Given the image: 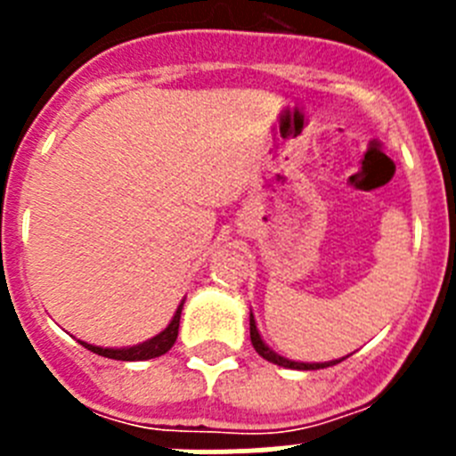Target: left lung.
<instances>
[{"instance_id": "8db88e82", "label": "left lung", "mask_w": 456, "mask_h": 456, "mask_svg": "<svg viewBox=\"0 0 456 456\" xmlns=\"http://www.w3.org/2000/svg\"><path fill=\"white\" fill-rule=\"evenodd\" d=\"M248 324H251V342L253 347H256V352L260 354V356L265 358V361H269V363H276L281 365V368H289V370H322V368H329V365H336L340 363V361H345L347 356L342 358H336V361H324V363H301V361H289V358L281 356V354L273 352L272 347H269L267 342L263 340V336H260V331H257V324H256V317H253V313L248 315Z\"/></svg>"}]
</instances>
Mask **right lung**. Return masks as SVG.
<instances>
[{"label": "right lung", "mask_w": 456, "mask_h": 456, "mask_svg": "<svg viewBox=\"0 0 456 456\" xmlns=\"http://www.w3.org/2000/svg\"><path fill=\"white\" fill-rule=\"evenodd\" d=\"M184 299L180 301L178 310L173 313L171 322L164 331H159L157 336L148 338V340L139 342V345H132V347H98V345H88V342L79 340L86 349H91L93 354L104 358H114V361H148V358H157L167 354L168 349L175 345V338H178L180 329V315H183Z\"/></svg>", "instance_id": "add662e5"}]
</instances>
